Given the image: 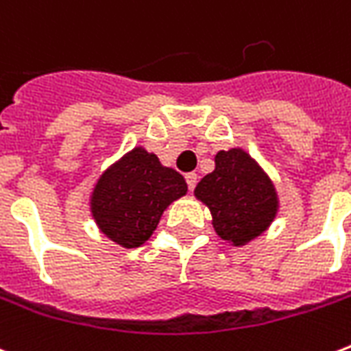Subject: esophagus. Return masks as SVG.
<instances>
[{"label":"esophagus","mask_w":351,"mask_h":351,"mask_svg":"<svg viewBox=\"0 0 351 351\" xmlns=\"http://www.w3.org/2000/svg\"><path fill=\"white\" fill-rule=\"evenodd\" d=\"M186 182H187V187H189V189L193 191L195 186H197V175H195V173H187Z\"/></svg>","instance_id":"esophagus-1"}]
</instances>
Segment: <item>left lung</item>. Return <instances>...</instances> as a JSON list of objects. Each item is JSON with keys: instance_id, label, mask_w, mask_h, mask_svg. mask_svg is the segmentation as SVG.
<instances>
[{"instance_id": "obj_1", "label": "left lung", "mask_w": 351, "mask_h": 351, "mask_svg": "<svg viewBox=\"0 0 351 351\" xmlns=\"http://www.w3.org/2000/svg\"><path fill=\"white\" fill-rule=\"evenodd\" d=\"M211 211V224L224 241L243 247L271 226L278 213L274 184L243 149L219 151L215 169L195 187Z\"/></svg>"}]
</instances>
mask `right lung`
<instances>
[{
    "instance_id": "1",
    "label": "right lung",
    "mask_w": 351,
    "mask_h": 351,
    "mask_svg": "<svg viewBox=\"0 0 351 351\" xmlns=\"http://www.w3.org/2000/svg\"><path fill=\"white\" fill-rule=\"evenodd\" d=\"M187 193L178 171L136 147L99 176L90 210L99 230L123 248L141 247L173 200Z\"/></svg>"
}]
</instances>
